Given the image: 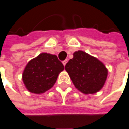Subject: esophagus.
<instances>
[{
    "mask_svg": "<svg viewBox=\"0 0 129 129\" xmlns=\"http://www.w3.org/2000/svg\"><path fill=\"white\" fill-rule=\"evenodd\" d=\"M67 62H68V60H67V59H65L64 61H62V64H63L64 66H66V64H67Z\"/></svg>",
    "mask_w": 129,
    "mask_h": 129,
    "instance_id": "obj_1",
    "label": "esophagus"
}]
</instances>
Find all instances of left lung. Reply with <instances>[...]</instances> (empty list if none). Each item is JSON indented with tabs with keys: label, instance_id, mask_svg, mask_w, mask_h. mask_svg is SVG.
<instances>
[{
	"label": "left lung",
	"instance_id": "left-lung-1",
	"mask_svg": "<svg viewBox=\"0 0 129 129\" xmlns=\"http://www.w3.org/2000/svg\"><path fill=\"white\" fill-rule=\"evenodd\" d=\"M65 70L75 87L84 94H93L102 89L108 76V70L102 62L82 50L73 53Z\"/></svg>",
	"mask_w": 129,
	"mask_h": 129
}]
</instances>
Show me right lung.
Listing matches in <instances>:
<instances>
[{
    "mask_svg": "<svg viewBox=\"0 0 129 129\" xmlns=\"http://www.w3.org/2000/svg\"><path fill=\"white\" fill-rule=\"evenodd\" d=\"M63 70L62 63L56 55L42 53L26 64L22 79L29 92L41 94L53 86Z\"/></svg>",
    "mask_w": 129,
    "mask_h": 129,
    "instance_id": "1",
    "label": "right lung"
}]
</instances>
